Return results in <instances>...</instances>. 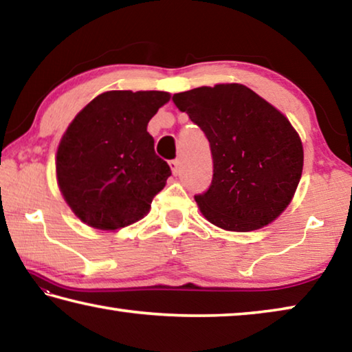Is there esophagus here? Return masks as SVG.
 <instances>
[{"label": "esophagus", "instance_id": "1", "mask_svg": "<svg viewBox=\"0 0 352 352\" xmlns=\"http://www.w3.org/2000/svg\"><path fill=\"white\" fill-rule=\"evenodd\" d=\"M169 166L174 175H177L178 172H180V162H178V160H172V162H169Z\"/></svg>", "mask_w": 352, "mask_h": 352}]
</instances>
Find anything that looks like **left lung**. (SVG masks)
I'll return each instance as SVG.
<instances>
[{
    "label": "left lung",
    "mask_w": 352,
    "mask_h": 352,
    "mask_svg": "<svg viewBox=\"0 0 352 352\" xmlns=\"http://www.w3.org/2000/svg\"><path fill=\"white\" fill-rule=\"evenodd\" d=\"M172 100L210 141L212 182L194 197L206 220L242 233L273 222L294 197L305 160L289 119L241 83L199 87Z\"/></svg>",
    "instance_id": "obj_1"
}]
</instances>
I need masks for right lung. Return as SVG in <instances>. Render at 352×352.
Listing matches in <instances>:
<instances>
[{
    "label": "right lung",
    "instance_id": "right-lung-1",
    "mask_svg": "<svg viewBox=\"0 0 352 352\" xmlns=\"http://www.w3.org/2000/svg\"><path fill=\"white\" fill-rule=\"evenodd\" d=\"M169 99L166 91H107L69 124L57 148V182L83 223L118 230L151 210L170 168L155 153L147 124Z\"/></svg>",
    "mask_w": 352,
    "mask_h": 352
}]
</instances>
